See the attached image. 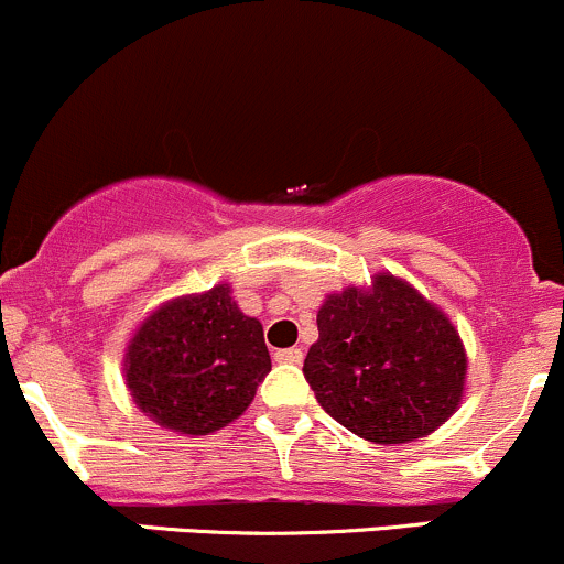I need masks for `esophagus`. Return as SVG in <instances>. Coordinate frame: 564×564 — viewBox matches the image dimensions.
<instances>
[{
    "instance_id": "34e87169",
    "label": "esophagus",
    "mask_w": 564,
    "mask_h": 564,
    "mask_svg": "<svg viewBox=\"0 0 564 564\" xmlns=\"http://www.w3.org/2000/svg\"><path fill=\"white\" fill-rule=\"evenodd\" d=\"M275 362H286V366H300V362H303V349H281V351H275Z\"/></svg>"
}]
</instances>
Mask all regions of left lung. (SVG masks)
<instances>
[{"label":"left lung","mask_w":564,"mask_h":564,"mask_svg":"<svg viewBox=\"0 0 564 564\" xmlns=\"http://www.w3.org/2000/svg\"><path fill=\"white\" fill-rule=\"evenodd\" d=\"M303 373L324 412L377 445L434 434L458 409L466 351L453 322L414 286L379 272L329 294Z\"/></svg>","instance_id":"obj_1"}]
</instances>
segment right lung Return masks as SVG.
Listing matches in <instances>:
<instances>
[{
	"instance_id": "right-lung-1",
	"label": "right lung",
	"mask_w": 564,
	"mask_h": 564,
	"mask_svg": "<svg viewBox=\"0 0 564 564\" xmlns=\"http://www.w3.org/2000/svg\"><path fill=\"white\" fill-rule=\"evenodd\" d=\"M270 368L261 322L237 308L229 283L163 303L124 349L135 406L161 429L187 436L240 417Z\"/></svg>"
}]
</instances>
